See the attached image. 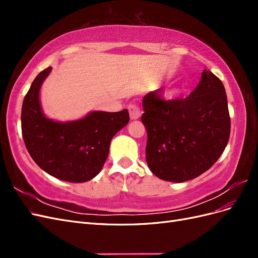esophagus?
<instances>
[{
  "label": "esophagus",
  "mask_w": 258,
  "mask_h": 258,
  "mask_svg": "<svg viewBox=\"0 0 258 258\" xmlns=\"http://www.w3.org/2000/svg\"><path fill=\"white\" fill-rule=\"evenodd\" d=\"M128 111H129V115L131 119H138L141 116V110L138 104L136 103H131L128 105Z\"/></svg>",
  "instance_id": "esophagus-1"
}]
</instances>
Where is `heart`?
Here are the masks:
<instances>
[{
	"label": "heart",
	"instance_id": "1",
	"mask_svg": "<svg viewBox=\"0 0 258 258\" xmlns=\"http://www.w3.org/2000/svg\"><path fill=\"white\" fill-rule=\"evenodd\" d=\"M179 92H182V88H177V89H175V90H173L172 91V96H175V95H178Z\"/></svg>",
	"mask_w": 258,
	"mask_h": 258
}]
</instances>
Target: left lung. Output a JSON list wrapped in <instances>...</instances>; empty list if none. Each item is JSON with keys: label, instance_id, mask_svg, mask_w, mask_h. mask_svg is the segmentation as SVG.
Masks as SVG:
<instances>
[{"label": "left lung", "instance_id": "obj_1", "mask_svg": "<svg viewBox=\"0 0 258 258\" xmlns=\"http://www.w3.org/2000/svg\"><path fill=\"white\" fill-rule=\"evenodd\" d=\"M159 88L143 98L146 162L163 181H189L212 167L228 143L227 96L221 80L209 70H204L188 97L165 100Z\"/></svg>", "mask_w": 258, "mask_h": 258}]
</instances>
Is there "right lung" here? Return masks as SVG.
Masks as SVG:
<instances>
[{
	"instance_id": "add662e5",
	"label": "right lung",
	"mask_w": 258,
	"mask_h": 258,
	"mask_svg": "<svg viewBox=\"0 0 258 258\" xmlns=\"http://www.w3.org/2000/svg\"><path fill=\"white\" fill-rule=\"evenodd\" d=\"M51 71L38 74L23 99L21 131L36 165L62 181L87 182L102 169L113 137L129 121L127 110L91 112L82 119L59 122L45 117L40 89Z\"/></svg>"
}]
</instances>
